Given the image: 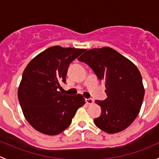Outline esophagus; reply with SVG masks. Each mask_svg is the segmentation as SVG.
<instances>
[{"instance_id": "esophagus-1", "label": "esophagus", "mask_w": 159, "mask_h": 159, "mask_svg": "<svg viewBox=\"0 0 159 159\" xmlns=\"http://www.w3.org/2000/svg\"><path fill=\"white\" fill-rule=\"evenodd\" d=\"M86 103L89 104V105H91V104H93V102H94V101H93L92 98H87L85 100Z\"/></svg>"}]
</instances>
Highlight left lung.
<instances>
[{
  "mask_svg": "<svg viewBox=\"0 0 159 159\" xmlns=\"http://www.w3.org/2000/svg\"><path fill=\"white\" fill-rule=\"evenodd\" d=\"M78 60L89 65L105 85L108 98L95 101L102 114L94 120V124L108 134L127 129L139 114L145 95L136 65L109 47L89 50Z\"/></svg>",
  "mask_w": 159,
  "mask_h": 159,
  "instance_id": "8db88e82",
  "label": "left lung"
}]
</instances>
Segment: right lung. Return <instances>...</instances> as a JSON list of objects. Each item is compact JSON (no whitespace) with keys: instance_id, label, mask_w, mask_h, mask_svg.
Returning a JSON list of instances; mask_svg holds the SVG:
<instances>
[{"instance_id":"right-lung-1","label":"right lung","mask_w":159,"mask_h":159,"mask_svg":"<svg viewBox=\"0 0 159 159\" xmlns=\"http://www.w3.org/2000/svg\"><path fill=\"white\" fill-rule=\"evenodd\" d=\"M86 49L53 46L28 63L17 95L24 115L39 132L56 135L71 123L77 110L85 103L81 94L67 95L57 91L66 82L70 63Z\"/></svg>"}]
</instances>
